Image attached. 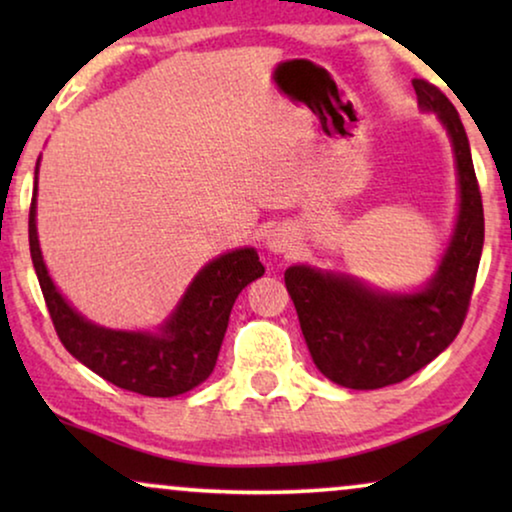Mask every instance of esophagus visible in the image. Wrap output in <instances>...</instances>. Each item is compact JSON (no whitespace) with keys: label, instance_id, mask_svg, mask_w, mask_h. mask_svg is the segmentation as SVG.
Here are the masks:
<instances>
[{"label":"esophagus","instance_id":"obj_1","mask_svg":"<svg viewBox=\"0 0 512 512\" xmlns=\"http://www.w3.org/2000/svg\"><path fill=\"white\" fill-rule=\"evenodd\" d=\"M265 244H268L272 254H286V251H291L293 244H296V233H293L289 226H277L270 230Z\"/></svg>","mask_w":512,"mask_h":512}]
</instances>
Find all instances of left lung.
<instances>
[{
    "label": "left lung",
    "instance_id": "obj_1",
    "mask_svg": "<svg viewBox=\"0 0 512 512\" xmlns=\"http://www.w3.org/2000/svg\"><path fill=\"white\" fill-rule=\"evenodd\" d=\"M422 111L438 116L452 142L459 214L438 270L422 289L380 291L345 272L291 265L286 291L296 305L314 366L347 389H382L422 370L464 324L485 242V214L471 146L454 104L429 81H412Z\"/></svg>",
    "mask_w": 512,
    "mask_h": 512
}]
</instances>
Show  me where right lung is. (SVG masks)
<instances>
[{
	"label": "right lung",
	"instance_id": "obj_1",
	"mask_svg": "<svg viewBox=\"0 0 512 512\" xmlns=\"http://www.w3.org/2000/svg\"><path fill=\"white\" fill-rule=\"evenodd\" d=\"M41 160V158H39ZM37 170L30 207V254L58 338L74 359L116 387L170 398L212 375L230 310L244 286L265 272L256 249L244 247L209 261L158 331H114L76 312L53 284L37 235Z\"/></svg>",
	"mask_w": 512,
	"mask_h": 512
}]
</instances>
